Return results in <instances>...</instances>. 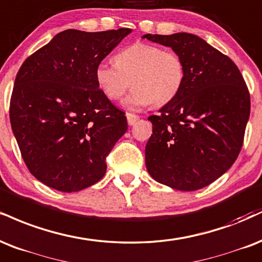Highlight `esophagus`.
I'll use <instances>...</instances> for the list:
<instances>
[{
	"mask_svg": "<svg viewBox=\"0 0 262 262\" xmlns=\"http://www.w3.org/2000/svg\"><path fill=\"white\" fill-rule=\"evenodd\" d=\"M127 121H128V124L129 125H133L135 122L138 121V119H139V116H137V115H134V113H127Z\"/></svg>",
	"mask_w": 262,
	"mask_h": 262,
	"instance_id": "esophagus-1",
	"label": "esophagus"
}]
</instances>
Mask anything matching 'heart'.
<instances>
[{
    "mask_svg": "<svg viewBox=\"0 0 262 262\" xmlns=\"http://www.w3.org/2000/svg\"><path fill=\"white\" fill-rule=\"evenodd\" d=\"M95 80L107 99L115 101L134 88L124 105L129 108L161 107L177 97L185 80V64L173 50L147 42H135L115 56V64L101 62Z\"/></svg>",
    "mask_w": 262,
    "mask_h": 262,
    "instance_id": "b5f03b06",
    "label": "heart"
}]
</instances>
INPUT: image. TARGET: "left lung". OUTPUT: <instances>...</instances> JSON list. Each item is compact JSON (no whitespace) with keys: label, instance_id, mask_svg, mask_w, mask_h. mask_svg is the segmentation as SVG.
<instances>
[{"label":"left lung","instance_id":"1","mask_svg":"<svg viewBox=\"0 0 262 262\" xmlns=\"http://www.w3.org/2000/svg\"><path fill=\"white\" fill-rule=\"evenodd\" d=\"M143 37L182 56L185 80L174 100L150 116L145 147L150 176L161 184L193 191L228 171L241 152L250 115V94L234 62L188 33Z\"/></svg>","mask_w":262,"mask_h":262}]
</instances>
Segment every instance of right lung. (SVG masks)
Here are the masks:
<instances>
[{
	"mask_svg": "<svg viewBox=\"0 0 262 262\" xmlns=\"http://www.w3.org/2000/svg\"><path fill=\"white\" fill-rule=\"evenodd\" d=\"M130 29H68L25 59L9 119L31 174L73 193L105 176L106 157L127 132L125 113L99 89L95 68Z\"/></svg>",
	"mask_w": 262,
	"mask_h": 262,
	"instance_id": "add662e5",
	"label": "right lung"
}]
</instances>
